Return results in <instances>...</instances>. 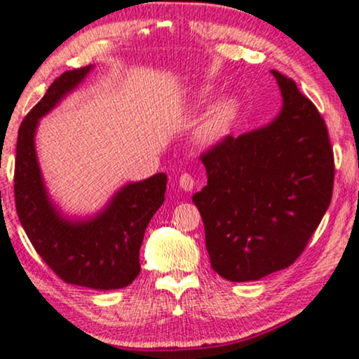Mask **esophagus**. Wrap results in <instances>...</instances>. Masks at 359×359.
I'll use <instances>...</instances> for the list:
<instances>
[{
    "mask_svg": "<svg viewBox=\"0 0 359 359\" xmlns=\"http://www.w3.org/2000/svg\"><path fill=\"white\" fill-rule=\"evenodd\" d=\"M178 183H180V188L184 189V191H191V189L195 188V178H193L189 172H183V175L180 176Z\"/></svg>",
    "mask_w": 359,
    "mask_h": 359,
    "instance_id": "34e87169",
    "label": "esophagus"
}]
</instances>
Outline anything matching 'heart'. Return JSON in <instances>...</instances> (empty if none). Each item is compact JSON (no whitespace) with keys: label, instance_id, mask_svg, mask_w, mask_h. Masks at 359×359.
<instances>
[{"label":"heart","instance_id":"obj_1","mask_svg":"<svg viewBox=\"0 0 359 359\" xmlns=\"http://www.w3.org/2000/svg\"><path fill=\"white\" fill-rule=\"evenodd\" d=\"M230 116V109L226 107V105H222V107H218L217 111H215L212 116L208 117V121L205 122L203 126V136L208 137V139H213L217 136L218 133H220L223 124H225L226 119H229Z\"/></svg>","mask_w":359,"mask_h":359}]
</instances>
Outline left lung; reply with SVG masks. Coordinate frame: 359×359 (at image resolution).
Instances as JSON below:
<instances>
[{
    "label": "left lung",
    "instance_id": "left-lung-1",
    "mask_svg": "<svg viewBox=\"0 0 359 359\" xmlns=\"http://www.w3.org/2000/svg\"><path fill=\"white\" fill-rule=\"evenodd\" d=\"M272 74L284 97L277 119L223 137L200 156L208 183L193 201L213 271L231 282L259 280L296 262L332 198L326 122L292 79Z\"/></svg>",
    "mask_w": 359,
    "mask_h": 359
}]
</instances>
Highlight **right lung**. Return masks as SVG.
Masks as SVG:
<instances>
[{
    "label": "right lung",
    "mask_w": 359,
    "mask_h": 359,
    "mask_svg": "<svg viewBox=\"0 0 359 359\" xmlns=\"http://www.w3.org/2000/svg\"><path fill=\"white\" fill-rule=\"evenodd\" d=\"M88 70L90 65L63 72L21 122L13 176L15 205L36 254L63 282L99 290L122 289L141 271L139 248L151 218L164 201L166 175L128 184L99 217L74 223L63 220L46 198L33 142L38 119Z\"/></svg>",
    "instance_id": "add662e5"
}]
</instances>
